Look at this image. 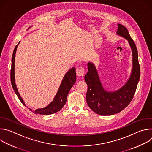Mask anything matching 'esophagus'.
I'll use <instances>...</instances> for the list:
<instances>
[{
  "instance_id": "esophagus-1",
  "label": "esophagus",
  "mask_w": 152,
  "mask_h": 152,
  "mask_svg": "<svg viewBox=\"0 0 152 152\" xmlns=\"http://www.w3.org/2000/svg\"><path fill=\"white\" fill-rule=\"evenodd\" d=\"M76 74L77 76H82L84 75V73H85V70L83 67H77L76 69Z\"/></svg>"
}]
</instances>
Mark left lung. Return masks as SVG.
I'll return each instance as SVG.
<instances>
[{"label":"left lung","instance_id":"8db88e82","mask_svg":"<svg viewBox=\"0 0 152 152\" xmlns=\"http://www.w3.org/2000/svg\"><path fill=\"white\" fill-rule=\"evenodd\" d=\"M117 34L128 41L132 52V68L127 82L118 90L107 91L103 88L97 69L92 62H88V72L84 77L88 85L86 102L92 111L101 115H114L124 110L132 100L140 77L138 51L134 41L127 28L122 25L118 24Z\"/></svg>","mask_w":152,"mask_h":152}]
</instances>
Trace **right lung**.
I'll return each instance as SVG.
<instances>
[{"instance_id":"add662e5","label":"right lung","mask_w":152,"mask_h":152,"mask_svg":"<svg viewBox=\"0 0 152 152\" xmlns=\"http://www.w3.org/2000/svg\"><path fill=\"white\" fill-rule=\"evenodd\" d=\"M20 41L18 42V45L15 47V49L13 52L12 56V64H11V81L12 86V88L17 96L20 102L25 106V103L20 96V94L18 91L17 86L15 84V56L17 51V47L20 44ZM76 68L73 67L70 69L64 75L62 80L59 86V88L53 100V101L49 103L47 106L39 108L35 111H32L31 108H29L31 111L34 112L35 114H41V115H50L60 111L62 107L66 104L67 101V97L68 94L73 86V85L76 82Z\"/></svg>"}]
</instances>
